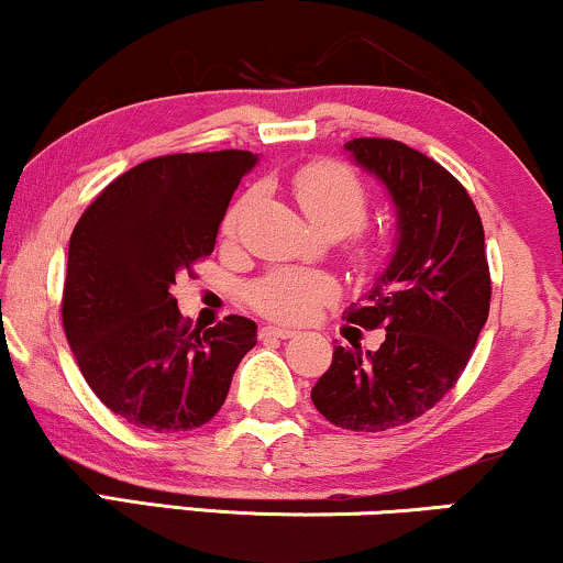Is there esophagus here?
<instances>
[{
    "instance_id": "esophagus-1",
    "label": "esophagus",
    "mask_w": 563,
    "mask_h": 563,
    "mask_svg": "<svg viewBox=\"0 0 563 563\" xmlns=\"http://www.w3.org/2000/svg\"><path fill=\"white\" fill-rule=\"evenodd\" d=\"M297 335V330L284 328V325H264L261 328V338H291Z\"/></svg>"
}]
</instances>
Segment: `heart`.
<instances>
[{"mask_svg": "<svg viewBox=\"0 0 563 563\" xmlns=\"http://www.w3.org/2000/svg\"><path fill=\"white\" fill-rule=\"evenodd\" d=\"M295 195L310 222L322 233L351 235L366 222L368 195L356 176L345 166L318 164L305 168L295 179ZM253 195H245L230 207L225 218V233L233 235L241 225L243 214L249 212ZM333 279L312 272H295V268H279L264 276L251 289V302L256 310L272 314L276 320L299 322L333 299Z\"/></svg>", "mask_w": 563, "mask_h": 563, "instance_id": "heart-1", "label": "heart"}]
</instances>
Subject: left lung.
Returning <instances> with one entry per match:
<instances>
[{"mask_svg":"<svg viewBox=\"0 0 563 563\" xmlns=\"http://www.w3.org/2000/svg\"><path fill=\"white\" fill-rule=\"evenodd\" d=\"M343 148L395 205L389 264L345 312L353 325L387 335L379 351L335 345L312 405L338 428L382 433L420 418L459 382L489 314V266L479 212L441 164L384 137Z\"/></svg>","mask_w":563,"mask_h":563,"instance_id":"left-lung-1","label":"left lung"}]
</instances>
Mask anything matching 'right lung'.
Masks as SVG:
<instances>
[{"mask_svg":"<svg viewBox=\"0 0 563 563\" xmlns=\"http://www.w3.org/2000/svg\"><path fill=\"white\" fill-rule=\"evenodd\" d=\"M251 151L176 153L118 176L68 243L64 330L91 391L130 426L179 433L225 402L256 322L228 314L191 330L172 295L176 276L210 256Z\"/></svg>","mask_w":563,"mask_h":563,"instance_id":"obj_1","label":"right lung"}]
</instances>
